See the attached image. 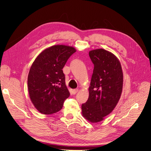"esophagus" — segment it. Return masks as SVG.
<instances>
[{
  "mask_svg": "<svg viewBox=\"0 0 151 151\" xmlns=\"http://www.w3.org/2000/svg\"><path fill=\"white\" fill-rule=\"evenodd\" d=\"M78 91H79L78 89H75V90L73 91V94H76L78 92Z\"/></svg>",
  "mask_w": 151,
  "mask_h": 151,
  "instance_id": "1",
  "label": "esophagus"
}]
</instances>
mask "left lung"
Instances as JSON below:
<instances>
[{
  "label": "left lung",
  "mask_w": 151,
  "mask_h": 151,
  "mask_svg": "<svg viewBox=\"0 0 151 151\" xmlns=\"http://www.w3.org/2000/svg\"><path fill=\"white\" fill-rule=\"evenodd\" d=\"M94 64L89 97L82 104L83 117L91 122L102 121L117 104L122 90L123 73L118 58L103 49L89 52Z\"/></svg>",
  "instance_id": "left-lung-1"
}]
</instances>
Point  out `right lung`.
Here are the masks:
<instances>
[{
    "mask_svg": "<svg viewBox=\"0 0 151 151\" xmlns=\"http://www.w3.org/2000/svg\"><path fill=\"white\" fill-rule=\"evenodd\" d=\"M75 52L71 47L54 45L42 51L33 63L28 75V90L32 102L40 113L58 112L69 97L62 69Z\"/></svg>",
    "mask_w": 151,
    "mask_h": 151,
    "instance_id": "1",
    "label": "right lung"
}]
</instances>
